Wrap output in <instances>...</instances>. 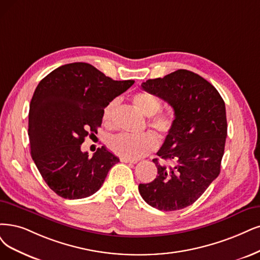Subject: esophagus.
<instances>
[{
  "label": "esophagus",
  "instance_id": "34e87169",
  "mask_svg": "<svg viewBox=\"0 0 260 260\" xmlns=\"http://www.w3.org/2000/svg\"><path fill=\"white\" fill-rule=\"evenodd\" d=\"M120 160L122 162H127V164H136V162L138 161L137 159H128V158H124V157H121Z\"/></svg>",
  "mask_w": 260,
  "mask_h": 260
}]
</instances>
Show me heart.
Here are the masks:
<instances>
[{"label":"heart","mask_w":260,"mask_h":260,"mask_svg":"<svg viewBox=\"0 0 260 260\" xmlns=\"http://www.w3.org/2000/svg\"><path fill=\"white\" fill-rule=\"evenodd\" d=\"M133 103L141 113L146 117H150V126L162 135H169L176 128V115L171 112H158L161 108V103L156 96L148 92H139L133 96ZM118 105L119 101L113 100L103 111V121L107 126H111L113 124V115ZM158 145V137L151 132L141 135L118 134L111 136L107 141V146L111 152L128 159H138L146 156L154 151Z\"/></svg>","instance_id":"heart-1"}]
</instances>
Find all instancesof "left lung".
<instances>
[{"label":"left lung","mask_w":260,"mask_h":260,"mask_svg":"<svg viewBox=\"0 0 260 260\" xmlns=\"http://www.w3.org/2000/svg\"><path fill=\"white\" fill-rule=\"evenodd\" d=\"M141 86L174 108L177 124L156 153L164 161L153 159L156 178L139 184V193L160 211L184 209L219 175L227 137L225 103L209 81L186 70L149 79Z\"/></svg>","instance_id":"obj_1"}]
</instances>
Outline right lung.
<instances>
[{"label":"right lung","mask_w":260,"mask_h":260,"mask_svg":"<svg viewBox=\"0 0 260 260\" xmlns=\"http://www.w3.org/2000/svg\"><path fill=\"white\" fill-rule=\"evenodd\" d=\"M134 82L113 80L91 64L77 62L57 67L38 83L28 111L31 156L56 195H93L120 160L105 147L89 157L81 145L98 134L106 106Z\"/></svg>","instance_id":"add662e5"}]
</instances>
